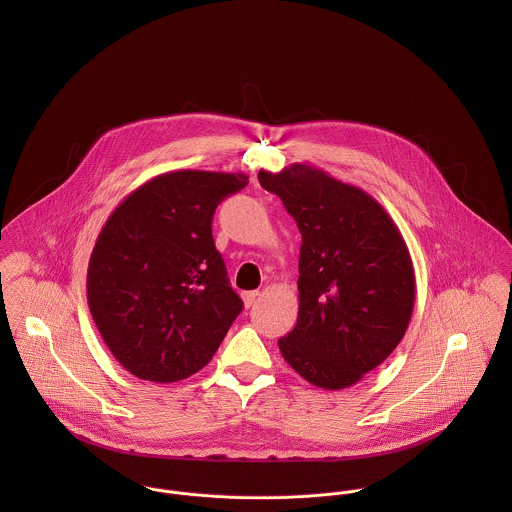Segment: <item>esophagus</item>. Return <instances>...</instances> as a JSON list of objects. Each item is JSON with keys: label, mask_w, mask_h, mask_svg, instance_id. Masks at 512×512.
Masks as SVG:
<instances>
[{"label": "esophagus", "mask_w": 512, "mask_h": 512, "mask_svg": "<svg viewBox=\"0 0 512 512\" xmlns=\"http://www.w3.org/2000/svg\"><path fill=\"white\" fill-rule=\"evenodd\" d=\"M260 297V292H244L242 293V301L246 307H252L256 303V299Z\"/></svg>", "instance_id": "esophagus-1"}]
</instances>
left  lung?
Wrapping results in <instances>:
<instances>
[{
    "label": "left lung",
    "instance_id": "8db88e82",
    "mask_svg": "<svg viewBox=\"0 0 512 512\" xmlns=\"http://www.w3.org/2000/svg\"><path fill=\"white\" fill-rule=\"evenodd\" d=\"M301 232L299 311L278 341L307 382L341 390L382 365L402 341L416 299L408 246L390 215L363 189L293 163L260 171Z\"/></svg>",
    "mask_w": 512,
    "mask_h": 512
}]
</instances>
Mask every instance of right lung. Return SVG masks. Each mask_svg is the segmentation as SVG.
Segmentation results:
<instances>
[{"label": "right lung", "mask_w": 512, "mask_h": 512, "mask_svg": "<svg viewBox=\"0 0 512 512\" xmlns=\"http://www.w3.org/2000/svg\"><path fill=\"white\" fill-rule=\"evenodd\" d=\"M246 185L244 173H161L102 226L88 262V307L106 347L134 376L189 378L242 311L211 224L220 201Z\"/></svg>", "instance_id": "right-lung-1"}]
</instances>
